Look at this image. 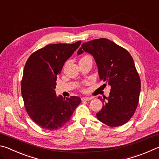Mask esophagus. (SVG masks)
I'll list each match as a JSON object with an SVG mask.
<instances>
[{"mask_svg":"<svg viewBox=\"0 0 159 159\" xmlns=\"http://www.w3.org/2000/svg\"><path fill=\"white\" fill-rule=\"evenodd\" d=\"M91 99H92V98H88V97H83V98H81L82 101H90Z\"/></svg>","mask_w":159,"mask_h":159,"instance_id":"34e87169","label":"esophagus"}]
</instances>
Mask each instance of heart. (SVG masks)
<instances>
[{
  "label": "heart",
  "instance_id": "heart-1",
  "mask_svg": "<svg viewBox=\"0 0 159 159\" xmlns=\"http://www.w3.org/2000/svg\"><path fill=\"white\" fill-rule=\"evenodd\" d=\"M88 57V56H85V57ZM84 57H83V58H84Z\"/></svg>",
  "mask_w": 159,
  "mask_h": 159
}]
</instances>
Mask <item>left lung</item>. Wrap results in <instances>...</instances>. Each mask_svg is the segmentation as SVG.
Returning a JSON list of instances; mask_svg holds the SVG:
<instances>
[{
	"label": "left lung",
	"instance_id": "obj_1",
	"mask_svg": "<svg viewBox=\"0 0 159 159\" xmlns=\"http://www.w3.org/2000/svg\"><path fill=\"white\" fill-rule=\"evenodd\" d=\"M93 56L103 86L111 87L108 98L99 97L102 109L97 118L104 124L117 127L127 123L138 107L141 82L133 59L125 48L107 39L84 43L78 51Z\"/></svg>",
	"mask_w": 159,
	"mask_h": 159
}]
</instances>
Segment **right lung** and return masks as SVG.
<instances>
[{
  "mask_svg": "<svg viewBox=\"0 0 159 159\" xmlns=\"http://www.w3.org/2000/svg\"><path fill=\"white\" fill-rule=\"evenodd\" d=\"M80 43L79 41L73 44H49L31 54L26 61L21 95L29 117L45 130L62 127L80 103L79 97H57L55 90L57 76Z\"/></svg>",
  "mask_w": 159,
  "mask_h": 159,
  "instance_id": "right-lung-1",
  "label": "right lung"
}]
</instances>
